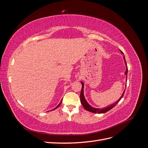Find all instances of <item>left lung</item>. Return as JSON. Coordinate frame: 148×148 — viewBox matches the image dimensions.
I'll return each instance as SVG.
<instances>
[{
  "mask_svg": "<svg viewBox=\"0 0 148 148\" xmlns=\"http://www.w3.org/2000/svg\"><path fill=\"white\" fill-rule=\"evenodd\" d=\"M121 53H122V54H123V52L122 51H121ZM123 59L125 60V64H126V71H125V74L127 75V73H128V67H127V63H126V61H125V56H123ZM82 91H81V94H80V99H81V103L83 105V107L84 108V109H86V110L88 111H89L91 112H92V113H96V114H103V113H105L106 112L110 110L111 109H112L114 107H115L116 105H117L119 102L120 101V99H122V98L123 97V95H124V93H125V91H123L122 95L121 96V97H120V99L116 102L115 103H114V104H112V105H110L109 106H107V107H105V108H103V109H97V108H95V107H92V106H91L90 105H89L88 103L87 102L86 100L84 98V91H83V88H84V83L82 82Z\"/></svg>",
  "mask_w": 148,
  "mask_h": 148,
  "instance_id": "1",
  "label": "left lung"
}]
</instances>
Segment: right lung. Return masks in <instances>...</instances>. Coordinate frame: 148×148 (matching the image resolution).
I'll return each instance as SVG.
<instances>
[{"instance_id":"1","label":"right lung","mask_w":148,"mask_h":148,"mask_svg":"<svg viewBox=\"0 0 148 148\" xmlns=\"http://www.w3.org/2000/svg\"><path fill=\"white\" fill-rule=\"evenodd\" d=\"M62 101H60V104H59V105H58V106H57V107H56V108H54V109H57V107H59V106H60V104H61V103H62ZM53 109H52V110H53Z\"/></svg>"}]
</instances>
